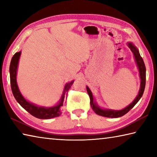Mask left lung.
I'll use <instances>...</instances> for the list:
<instances>
[{
    "label": "left lung",
    "instance_id": "obj_1",
    "mask_svg": "<svg viewBox=\"0 0 157 157\" xmlns=\"http://www.w3.org/2000/svg\"><path fill=\"white\" fill-rule=\"evenodd\" d=\"M127 46H128L130 50H131L132 52H133L135 62L136 63L137 67H138V69H139V72L140 84V89H139V93H138L137 96L131 104L129 105L128 106H127L125 108L121 110L107 109H103L102 107H100V106H98L96 101L95 100L94 96L93 95L91 91L90 90L89 87L86 86V91L90 97V104H91V107L92 108V109L94 110V112L96 114H98V115L107 117V118H118V117L123 116L134 107L135 105L139 102V100L140 99V98L142 97V95L143 94V92H144V90H145V80H146V68H145V63H144V62H143V59H142V57H140L139 50H138L137 48L134 46V44H132V42H128V43H127Z\"/></svg>",
    "mask_w": 157,
    "mask_h": 157
}]
</instances>
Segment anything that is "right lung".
Masks as SVG:
<instances>
[{
	"instance_id": "obj_1",
	"label": "right lung",
	"mask_w": 157,
	"mask_h": 157,
	"mask_svg": "<svg viewBox=\"0 0 157 157\" xmlns=\"http://www.w3.org/2000/svg\"><path fill=\"white\" fill-rule=\"evenodd\" d=\"M21 51L16 52L14 56L12 57L11 62L10 66V84H11V89L12 94L14 95L16 100L17 101L21 107L25 109L31 115L40 119H50L55 117L59 116L62 114V108L64 104V100L66 98V94L68 92L69 89L72 86L74 80L71 81L68 83L66 84L63 89V94L62 95L59 102L52 107H45L41 106H37L29 102L21 94L19 89H18L17 82V75L18 62H19ZM68 94V93H67Z\"/></svg>"
}]
</instances>
